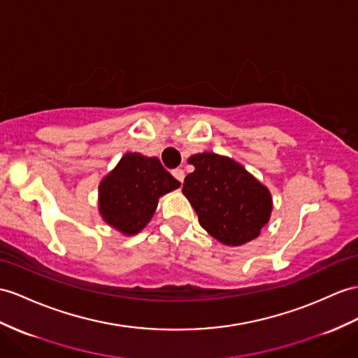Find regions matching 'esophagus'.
<instances>
[{
	"label": "esophagus",
	"instance_id": "1",
	"mask_svg": "<svg viewBox=\"0 0 358 358\" xmlns=\"http://www.w3.org/2000/svg\"><path fill=\"white\" fill-rule=\"evenodd\" d=\"M171 173H173V176L176 178V179L180 182V184H182V182H184V179H185V173H184V170H182V169H174Z\"/></svg>",
	"mask_w": 358,
	"mask_h": 358
}]
</instances>
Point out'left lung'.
<instances>
[{
  "mask_svg": "<svg viewBox=\"0 0 358 358\" xmlns=\"http://www.w3.org/2000/svg\"><path fill=\"white\" fill-rule=\"evenodd\" d=\"M194 171L182 193L193 205L202 228L228 246L257 238L272 213V196L241 164L228 156L197 153L188 159Z\"/></svg>",
  "mask_w": 358,
  "mask_h": 358,
  "instance_id": "obj_1",
  "label": "left lung"
}]
</instances>
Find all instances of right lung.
<instances>
[{
  "label": "right lung",
  "mask_w": 358,
  "mask_h": 358,
  "mask_svg": "<svg viewBox=\"0 0 358 358\" xmlns=\"http://www.w3.org/2000/svg\"><path fill=\"white\" fill-rule=\"evenodd\" d=\"M180 187L158 158L126 153L99 187V209L112 228L135 235L145 228L161 196Z\"/></svg>",
  "instance_id": "1"
}]
</instances>
